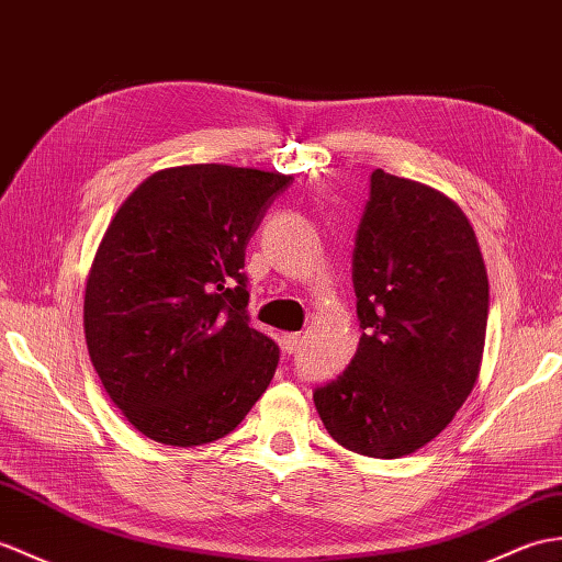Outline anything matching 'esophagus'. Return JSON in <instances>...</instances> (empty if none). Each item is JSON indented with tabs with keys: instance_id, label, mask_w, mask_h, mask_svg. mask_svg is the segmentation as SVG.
Masks as SVG:
<instances>
[{
	"instance_id": "esophagus-1",
	"label": "esophagus",
	"mask_w": 562,
	"mask_h": 562,
	"mask_svg": "<svg viewBox=\"0 0 562 562\" xmlns=\"http://www.w3.org/2000/svg\"><path fill=\"white\" fill-rule=\"evenodd\" d=\"M299 345H302V333H286L282 337V349L286 351V355H294Z\"/></svg>"
}]
</instances>
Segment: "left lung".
<instances>
[{"label": "left lung", "instance_id": "obj_1", "mask_svg": "<svg viewBox=\"0 0 562 562\" xmlns=\"http://www.w3.org/2000/svg\"><path fill=\"white\" fill-rule=\"evenodd\" d=\"M359 347L313 402L342 448L397 460L446 428L481 371L488 276L472 222L422 181L371 175L355 246Z\"/></svg>", "mask_w": 562, "mask_h": 562}]
</instances>
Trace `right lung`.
<instances>
[{
	"label": "right lung",
	"instance_id": "1",
	"mask_svg": "<svg viewBox=\"0 0 562 562\" xmlns=\"http://www.w3.org/2000/svg\"><path fill=\"white\" fill-rule=\"evenodd\" d=\"M292 177L234 165L150 175L90 266L83 330L104 393L175 448L225 438L266 393L278 345L249 325L244 251Z\"/></svg>",
	"mask_w": 562,
	"mask_h": 562
}]
</instances>
